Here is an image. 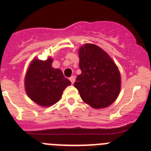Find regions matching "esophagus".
Wrapping results in <instances>:
<instances>
[{
    "label": "esophagus",
    "mask_w": 151,
    "mask_h": 151,
    "mask_svg": "<svg viewBox=\"0 0 151 151\" xmlns=\"http://www.w3.org/2000/svg\"><path fill=\"white\" fill-rule=\"evenodd\" d=\"M70 81H71L72 84H73V83L75 82V81H76V77H75L74 76H73L70 77Z\"/></svg>",
    "instance_id": "1"
}]
</instances>
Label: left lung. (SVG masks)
<instances>
[{
	"mask_svg": "<svg viewBox=\"0 0 151 151\" xmlns=\"http://www.w3.org/2000/svg\"><path fill=\"white\" fill-rule=\"evenodd\" d=\"M79 68L74 86L82 100L93 109L112 104L121 90V74L109 55L94 44L87 43L78 50Z\"/></svg>",
	"mask_w": 151,
	"mask_h": 151,
	"instance_id": "left-lung-1",
	"label": "left lung"
}]
</instances>
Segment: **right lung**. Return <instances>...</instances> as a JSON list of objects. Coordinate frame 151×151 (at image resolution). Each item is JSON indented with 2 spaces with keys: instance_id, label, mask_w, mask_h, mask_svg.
I'll return each mask as SVG.
<instances>
[{
  "instance_id": "1",
  "label": "right lung",
  "mask_w": 151,
  "mask_h": 151,
  "mask_svg": "<svg viewBox=\"0 0 151 151\" xmlns=\"http://www.w3.org/2000/svg\"><path fill=\"white\" fill-rule=\"evenodd\" d=\"M52 61L51 58L46 60L34 59L24 78L27 96L37 104L44 107L58 102L65 88L71 85L61 70L52 67Z\"/></svg>"
}]
</instances>
